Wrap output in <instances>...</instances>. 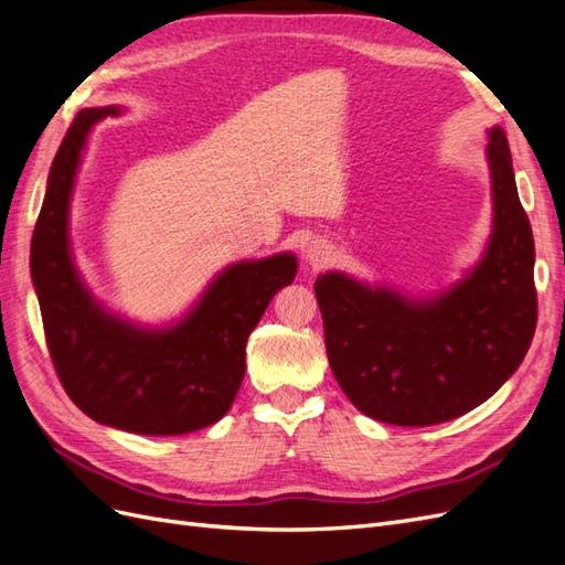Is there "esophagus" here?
Instances as JSON below:
<instances>
[{
    "instance_id": "esophagus-1",
    "label": "esophagus",
    "mask_w": 565,
    "mask_h": 565,
    "mask_svg": "<svg viewBox=\"0 0 565 565\" xmlns=\"http://www.w3.org/2000/svg\"><path fill=\"white\" fill-rule=\"evenodd\" d=\"M332 259V245L324 241H311L309 245L303 247V262L309 264L311 268H320Z\"/></svg>"
}]
</instances>
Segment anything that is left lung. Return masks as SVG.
I'll return each mask as SVG.
<instances>
[{"instance_id":"obj_1","label":"left lung","mask_w":565,"mask_h":565,"mask_svg":"<svg viewBox=\"0 0 565 565\" xmlns=\"http://www.w3.org/2000/svg\"><path fill=\"white\" fill-rule=\"evenodd\" d=\"M492 226L481 259L415 295L324 270L316 297L330 367L363 415L431 426L486 403L519 370L537 322L535 243L502 127H490Z\"/></svg>"}]
</instances>
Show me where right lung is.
Segmentation results:
<instances>
[{
  "label": "right lung",
  "instance_id": "obj_1",
  "mask_svg": "<svg viewBox=\"0 0 565 565\" xmlns=\"http://www.w3.org/2000/svg\"><path fill=\"white\" fill-rule=\"evenodd\" d=\"M125 113L84 108L67 129L32 233L30 276L51 361L82 413L129 434L181 436L228 413L245 377L247 337L299 264L292 252L228 264L185 313L160 324L98 301L75 262L71 204L94 127Z\"/></svg>",
  "mask_w": 565,
  "mask_h": 565
}]
</instances>
